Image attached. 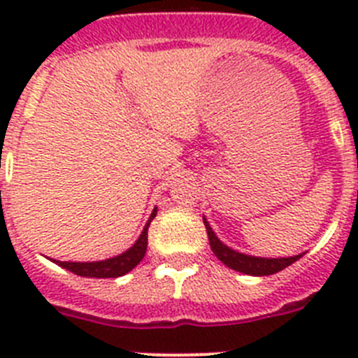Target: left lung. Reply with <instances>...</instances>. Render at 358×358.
Listing matches in <instances>:
<instances>
[{
  "mask_svg": "<svg viewBox=\"0 0 358 358\" xmlns=\"http://www.w3.org/2000/svg\"><path fill=\"white\" fill-rule=\"evenodd\" d=\"M204 226L208 231V238H210L211 251L215 252L218 260L222 262L224 265H227L233 271H238L243 274H251V276H268V274H276L280 271H283L285 267L292 265L294 262H297L305 252L296 256H289V258H258V256L243 255V252L235 251V249L227 248L226 243H222L217 238V235L213 233V229L210 227L208 220L204 218Z\"/></svg>",
  "mask_w": 358,
  "mask_h": 358,
  "instance_id": "left-lung-1",
  "label": "left lung"
}]
</instances>
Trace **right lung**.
<instances>
[{
    "label": "right lung",
    "mask_w": 358,
    "mask_h": 358,
    "mask_svg": "<svg viewBox=\"0 0 358 358\" xmlns=\"http://www.w3.org/2000/svg\"><path fill=\"white\" fill-rule=\"evenodd\" d=\"M157 210L154 208L150 218H148L147 226L141 231L140 238L136 240V243L131 249H127L122 255L115 256V258H107L102 262H59L53 260L57 265H61L62 268L69 271L73 274H78V276L84 278H118L127 274L129 271L136 267L143 260L145 252H147V240H148V226L156 217Z\"/></svg>",
    "instance_id": "1"
}]
</instances>
